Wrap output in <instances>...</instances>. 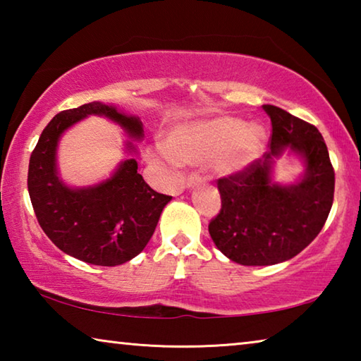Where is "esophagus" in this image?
<instances>
[{"mask_svg": "<svg viewBox=\"0 0 361 361\" xmlns=\"http://www.w3.org/2000/svg\"><path fill=\"white\" fill-rule=\"evenodd\" d=\"M200 183H202V178H200V176H199L197 173H192V175H189V176H188V180H186V188H188V189H191V188H194V186L200 185Z\"/></svg>", "mask_w": 361, "mask_h": 361, "instance_id": "34e87169", "label": "esophagus"}]
</instances>
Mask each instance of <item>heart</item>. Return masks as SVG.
<instances>
[{
	"instance_id": "obj_1",
	"label": "heart",
	"mask_w": 361,
	"mask_h": 361,
	"mask_svg": "<svg viewBox=\"0 0 361 361\" xmlns=\"http://www.w3.org/2000/svg\"><path fill=\"white\" fill-rule=\"evenodd\" d=\"M264 143L266 133L259 124L219 114L175 126L167 133V145L148 149V156L169 166L194 164L216 176H234L258 161Z\"/></svg>"
}]
</instances>
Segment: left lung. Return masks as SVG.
<instances>
[{"instance_id": "obj_1", "label": "left lung", "mask_w": 361, "mask_h": 361, "mask_svg": "<svg viewBox=\"0 0 361 361\" xmlns=\"http://www.w3.org/2000/svg\"><path fill=\"white\" fill-rule=\"evenodd\" d=\"M272 122L271 149L245 172L218 180L221 210L209 232L216 248L242 266L279 264L301 253L325 226L334 197V170L315 126L285 109L262 105ZM285 150L302 159L296 183L273 181Z\"/></svg>"}]
</instances>
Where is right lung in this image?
<instances>
[{"mask_svg": "<svg viewBox=\"0 0 361 361\" xmlns=\"http://www.w3.org/2000/svg\"><path fill=\"white\" fill-rule=\"evenodd\" d=\"M92 114L116 122L133 140L145 135L138 116L102 102L59 113L30 156L28 192L42 231L63 253L89 264L119 266L143 252L172 195L151 189L133 157L97 185L71 188L63 183L57 170L60 137ZM126 149L137 152L132 140H127Z\"/></svg>", "mask_w": 361, "mask_h": 361, "instance_id": "1", "label": "right lung"}]
</instances>
